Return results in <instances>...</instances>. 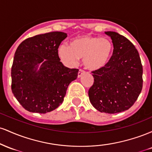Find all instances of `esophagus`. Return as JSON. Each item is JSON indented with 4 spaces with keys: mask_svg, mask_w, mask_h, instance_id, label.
<instances>
[{
    "mask_svg": "<svg viewBox=\"0 0 152 152\" xmlns=\"http://www.w3.org/2000/svg\"><path fill=\"white\" fill-rule=\"evenodd\" d=\"M84 74H85V71H83V70H81V69H80L79 71H78V78L81 77L82 75Z\"/></svg>",
    "mask_w": 152,
    "mask_h": 152,
    "instance_id": "1",
    "label": "esophagus"
}]
</instances>
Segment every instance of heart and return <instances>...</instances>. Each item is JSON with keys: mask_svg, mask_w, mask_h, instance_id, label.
Segmentation results:
<instances>
[{"mask_svg": "<svg viewBox=\"0 0 152 152\" xmlns=\"http://www.w3.org/2000/svg\"><path fill=\"white\" fill-rule=\"evenodd\" d=\"M114 44L111 40L99 36H83L71 41L70 46L62 44L58 48L60 58L70 66L82 58L83 65L91 71L103 69L111 58Z\"/></svg>", "mask_w": 152, "mask_h": 152, "instance_id": "1", "label": "heart"}]
</instances>
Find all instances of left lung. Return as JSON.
Returning a JSON list of instances; mask_svg holds the SVG:
<instances>
[{
  "label": "left lung",
  "instance_id": "left-lung-1",
  "mask_svg": "<svg viewBox=\"0 0 152 152\" xmlns=\"http://www.w3.org/2000/svg\"><path fill=\"white\" fill-rule=\"evenodd\" d=\"M105 34L112 40L114 52L103 69L92 71L94 81L88 97L98 111L116 114L137 101L142 89L143 68L139 52L129 40L116 32Z\"/></svg>",
  "mask_w": 152,
  "mask_h": 152
}]
</instances>
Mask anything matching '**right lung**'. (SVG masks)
Instances as JSON below:
<instances>
[{
  "label": "right lung",
  "instance_id": "right-lung-1",
  "mask_svg": "<svg viewBox=\"0 0 152 152\" xmlns=\"http://www.w3.org/2000/svg\"><path fill=\"white\" fill-rule=\"evenodd\" d=\"M66 37L58 31L37 35L24 40L15 50L11 90L27 111L46 114L58 108L69 83L77 78L78 69L64 66L58 56V48Z\"/></svg>",
  "mask_w": 152,
  "mask_h": 152
}]
</instances>
